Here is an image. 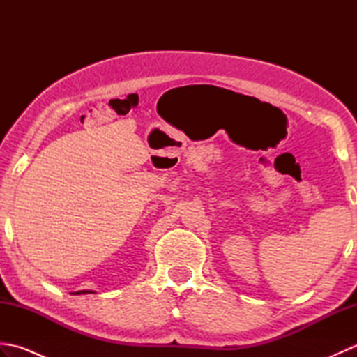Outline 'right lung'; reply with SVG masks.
Masks as SVG:
<instances>
[{"label":"right lung","instance_id":"obj_1","mask_svg":"<svg viewBox=\"0 0 357 357\" xmlns=\"http://www.w3.org/2000/svg\"><path fill=\"white\" fill-rule=\"evenodd\" d=\"M86 293H95V291H92V290H81V291H75L72 294H86Z\"/></svg>","mask_w":357,"mask_h":357}]
</instances>
